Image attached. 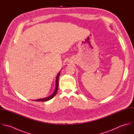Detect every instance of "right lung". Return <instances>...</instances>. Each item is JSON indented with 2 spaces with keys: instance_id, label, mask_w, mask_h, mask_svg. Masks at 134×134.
Segmentation results:
<instances>
[{
  "instance_id": "obj_1",
  "label": "right lung",
  "mask_w": 134,
  "mask_h": 134,
  "mask_svg": "<svg viewBox=\"0 0 134 134\" xmlns=\"http://www.w3.org/2000/svg\"><path fill=\"white\" fill-rule=\"evenodd\" d=\"M60 72H59L57 76L56 77V88H55V91L54 92L53 94L52 95V96H48L47 97H46V98H42V99H36L35 100L36 101H38V102H45V101H47V100H48L51 99H52V98H53L55 96H56L58 88V79H59V77L60 76Z\"/></svg>"
}]
</instances>
